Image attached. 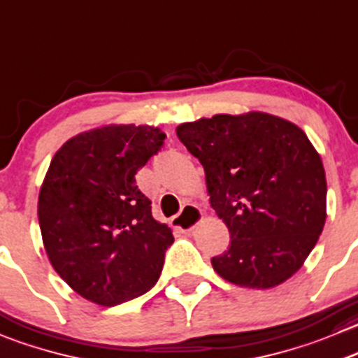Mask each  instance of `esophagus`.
<instances>
[{"instance_id":"obj_1","label":"esophagus","mask_w":358,"mask_h":358,"mask_svg":"<svg viewBox=\"0 0 358 358\" xmlns=\"http://www.w3.org/2000/svg\"><path fill=\"white\" fill-rule=\"evenodd\" d=\"M201 220V210L197 206H194V204H185L183 206V210L180 211L176 217H173V225L175 227H178L180 231L183 232H189L192 231L194 227L197 225V222Z\"/></svg>"}]
</instances>
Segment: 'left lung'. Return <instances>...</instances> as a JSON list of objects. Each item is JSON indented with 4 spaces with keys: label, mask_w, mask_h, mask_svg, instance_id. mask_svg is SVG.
I'll return each instance as SVG.
<instances>
[{
    "label": "left lung",
    "mask_w": 358,
    "mask_h": 358,
    "mask_svg": "<svg viewBox=\"0 0 358 358\" xmlns=\"http://www.w3.org/2000/svg\"><path fill=\"white\" fill-rule=\"evenodd\" d=\"M176 134L203 164L211 208L231 234L215 271L248 289L289 280L325 224L324 164L306 134L260 112L187 122Z\"/></svg>",
    "instance_id": "obj_1"
}]
</instances>
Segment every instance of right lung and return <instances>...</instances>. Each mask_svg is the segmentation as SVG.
Returning a JSON list of instances; mask_svg holds the SVG:
<instances>
[{
  "instance_id": "obj_1",
  "label": "right lung",
  "mask_w": 358,
  "mask_h": 358,
  "mask_svg": "<svg viewBox=\"0 0 358 358\" xmlns=\"http://www.w3.org/2000/svg\"><path fill=\"white\" fill-rule=\"evenodd\" d=\"M150 126H108L66 141L38 199L50 264L85 299L117 306L157 283L171 229L152 217L134 175L164 147Z\"/></svg>"
}]
</instances>
